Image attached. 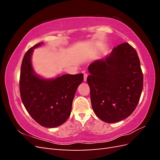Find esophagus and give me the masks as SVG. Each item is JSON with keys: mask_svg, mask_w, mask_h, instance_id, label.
Listing matches in <instances>:
<instances>
[{"mask_svg": "<svg viewBox=\"0 0 160 160\" xmlns=\"http://www.w3.org/2000/svg\"><path fill=\"white\" fill-rule=\"evenodd\" d=\"M88 74L87 73V72H85L84 75H83V79H84V81H87V79H88Z\"/></svg>", "mask_w": 160, "mask_h": 160, "instance_id": "1", "label": "esophagus"}]
</instances>
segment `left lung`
Listing matches in <instances>:
<instances>
[{
    "label": "left lung",
    "instance_id": "left-lung-1",
    "mask_svg": "<svg viewBox=\"0 0 160 160\" xmlns=\"http://www.w3.org/2000/svg\"><path fill=\"white\" fill-rule=\"evenodd\" d=\"M87 81L92 108L105 122L115 123L132 114L141 97L143 76L138 53L129 43L114 47L105 59L88 67Z\"/></svg>",
    "mask_w": 160,
    "mask_h": 160
}]
</instances>
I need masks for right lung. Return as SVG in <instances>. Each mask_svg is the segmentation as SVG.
I'll list each match as a JSON object with an SVG mask.
<instances>
[{
  "mask_svg": "<svg viewBox=\"0 0 160 160\" xmlns=\"http://www.w3.org/2000/svg\"><path fill=\"white\" fill-rule=\"evenodd\" d=\"M30 48L23 57L21 67V98L32 118L45 128H53L64 123L70 116L76 90L83 81V74H65L55 79H43L33 70Z\"/></svg>",
  "mask_w": 160,
  "mask_h": 160,
  "instance_id": "right-lung-1",
  "label": "right lung"
}]
</instances>
